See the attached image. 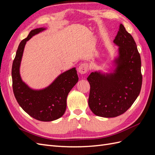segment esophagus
Masks as SVG:
<instances>
[{"instance_id": "esophagus-1", "label": "esophagus", "mask_w": 155, "mask_h": 155, "mask_svg": "<svg viewBox=\"0 0 155 155\" xmlns=\"http://www.w3.org/2000/svg\"><path fill=\"white\" fill-rule=\"evenodd\" d=\"M88 69V64L86 63H82L78 68V72L80 74H85Z\"/></svg>"}]
</instances>
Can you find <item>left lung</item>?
I'll list each match as a JSON object with an SVG mask.
<instances>
[{
    "label": "left lung",
    "mask_w": 155,
    "mask_h": 155,
    "mask_svg": "<svg viewBox=\"0 0 155 155\" xmlns=\"http://www.w3.org/2000/svg\"><path fill=\"white\" fill-rule=\"evenodd\" d=\"M114 43L119 46L114 72H92L87 80L91 90L88 105L94 114L113 118L124 114L141 91V58L133 36L120 24Z\"/></svg>",
    "instance_id": "1"
}]
</instances>
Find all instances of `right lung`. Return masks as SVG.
<instances>
[{"instance_id": "1", "label": "right lung", "mask_w": 155, "mask_h": 155, "mask_svg": "<svg viewBox=\"0 0 155 155\" xmlns=\"http://www.w3.org/2000/svg\"><path fill=\"white\" fill-rule=\"evenodd\" d=\"M45 30L39 28L31 30L18 45L12 64V86L18 104L27 114L37 120L50 121L64 114L67 96L78 81V76L76 68H72L60 74L48 87L38 91L33 90L22 81L19 68L26 41Z\"/></svg>"}]
</instances>
